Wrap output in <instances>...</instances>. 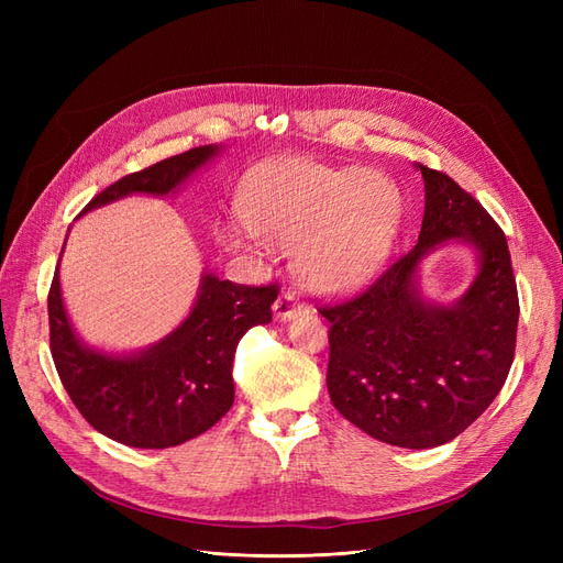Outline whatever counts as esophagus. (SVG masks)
I'll use <instances>...</instances> for the list:
<instances>
[{"mask_svg": "<svg viewBox=\"0 0 563 563\" xmlns=\"http://www.w3.org/2000/svg\"><path fill=\"white\" fill-rule=\"evenodd\" d=\"M272 312H275V317H277L279 321H288V319L300 317V314L305 312V308L298 302V298H296L294 294L284 291V294H279V298L275 300V305H272Z\"/></svg>", "mask_w": 563, "mask_h": 563, "instance_id": "obj_1", "label": "esophagus"}]
</instances>
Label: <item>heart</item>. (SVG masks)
I'll use <instances>...</instances> for the list:
<instances>
[{"label": "heart", "instance_id": "heart-1", "mask_svg": "<svg viewBox=\"0 0 563 563\" xmlns=\"http://www.w3.org/2000/svg\"><path fill=\"white\" fill-rule=\"evenodd\" d=\"M246 228L272 246H294V272L317 294H343L371 279L389 258L399 228V197L376 172L317 162H272L242 190ZM228 228L230 244L242 242Z\"/></svg>", "mask_w": 563, "mask_h": 563}]
</instances>
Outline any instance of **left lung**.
<instances>
[{"instance_id": "left-lung-1", "label": "left lung", "mask_w": 563, "mask_h": 563, "mask_svg": "<svg viewBox=\"0 0 563 563\" xmlns=\"http://www.w3.org/2000/svg\"><path fill=\"white\" fill-rule=\"evenodd\" d=\"M424 183L416 246L366 294L321 308L331 321L327 385L352 424L401 449H434L498 397L515 360L519 298L503 230L453 178L413 164ZM465 245L477 269L455 301L421 291V265Z\"/></svg>"}]
</instances>
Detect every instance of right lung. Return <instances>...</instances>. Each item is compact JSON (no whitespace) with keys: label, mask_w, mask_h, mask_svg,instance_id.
Instances as JSON below:
<instances>
[{"label":"right lung","mask_w":563,"mask_h":563,"mask_svg":"<svg viewBox=\"0 0 563 563\" xmlns=\"http://www.w3.org/2000/svg\"><path fill=\"white\" fill-rule=\"evenodd\" d=\"M223 150L192 147L124 176L79 216L131 195L176 197ZM277 286L232 284L203 269L192 308L172 333L141 350L112 352L89 345L73 327L58 261L48 291L51 354L67 395L100 434L133 449L178 446L213 428L232 408L234 350L251 327L272 321Z\"/></svg>","instance_id":"obj_1"}]
</instances>
